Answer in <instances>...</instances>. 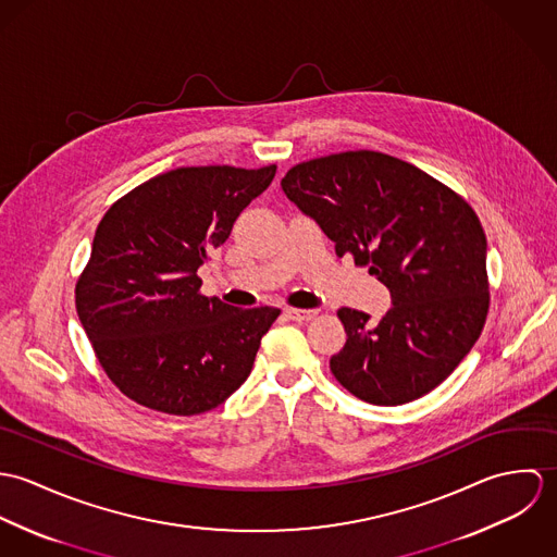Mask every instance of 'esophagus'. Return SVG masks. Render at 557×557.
<instances>
[{
    "label": "esophagus",
    "mask_w": 557,
    "mask_h": 557,
    "mask_svg": "<svg viewBox=\"0 0 557 557\" xmlns=\"http://www.w3.org/2000/svg\"><path fill=\"white\" fill-rule=\"evenodd\" d=\"M285 313H287V318L294 319V321H309V319L315 318L313 309H287Z\"/></svg>",
    "instance_id": "34e87169"
}]
</instances>
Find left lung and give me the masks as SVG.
Segmentation results:
<instances>
[{"label":"left lung","instance_id":"8db88e82","mask_svg":"<svg viewBox=\"0 0 557 557\" xmlns=\"http://www.w3.org/2000/svg\"><path fill=\"white\" fill-rule=\"evenodd\" d=\"M298 210L369 263L391 311L341 309L347 341L334 377L373 405H403L440 386L470 354L488 311L486 238L474 210L405 160L360 150L300 162L281 180Z\"/></svg>","mask_w":557,"mask_h":557}]
</instances>
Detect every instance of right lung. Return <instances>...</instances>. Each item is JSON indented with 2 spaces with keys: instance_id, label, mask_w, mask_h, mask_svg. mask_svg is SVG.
Masks as SVG:
<instances>
[{
  "instance_id": "right-lung-1",
  "label": "right lung",
  "mask_w": 557,
  "mask_h": 557,
  "mask_svg": "<svg viewBox=\"0 0 557 557\" xmlns=\"http://www.w3.org/2000/svg\"><path fill=\"white\" fill-rule=\"evenodd\" d=\"M276 166H180L109 208L77 283V313L109 380L173 416L219 407L250 375L278 309L199 294L197 270L230 238Z\"/></svg>"
}]
</instances>
